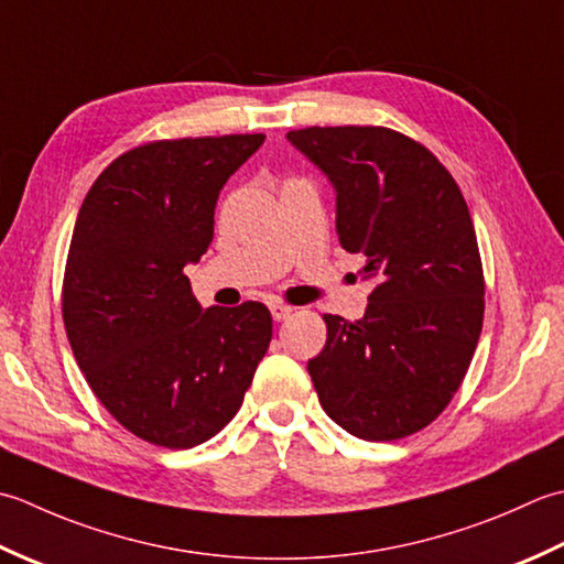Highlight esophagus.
Here are the masks:
<instances>
[{"label": "esophagus", "mask_w": 564, "mask_h": 564, "mask_svg": "<svg viewBox=\"0 0 564 564\" xmlns=\"http://www.w3.org/2000/svg\"><path fill=\"white\" fill-rule=\"evenodd\" d=\"M292 312H294V308L286 306V304H280V302L270 304V314H272L274 321H286V318L292 316Z\"/></svg>", "instance_id": "1"}]
</instances>
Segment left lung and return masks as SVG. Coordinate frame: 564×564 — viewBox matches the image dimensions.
Segmentation results:
<instances>
[{
  "mask_svg": "<svg viewBox=\"0 0 564 564\" xmlns=\"http://www.w3.org/2000/svg\"><path fill=\"white\" fill-rule=\"evenodd\" d=\"M336 192L340 246L372 280L358 321L326 314L306 370L321 406L362 441L426 429L463 384L485 318V278L463 192L429 148L382 126L286 133Z\"/></svg>",
  "mask_w": 564,
  "mask_h": 564,
  "instance_id": "1",
  "label": "left lung"
}]
</instances>
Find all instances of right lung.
<instances>
[{"label": "right lung", "mask_w": 564, "mask_h": 564, "mask_svg": "<svg viewBox=\"0 0 564 564\" xmlns=\"http://www.w3.org/2000/svg\"><path fill=\"white\" fill-rule=\"evenodd\" d=\"M262 133L158 141L119 155L79 206L63 321L91 392L138 438L185 451L214 438L265 358V304H202L182 272L214 240L228 177Z\"/></svg>", "instance_id": "1"}]
</instances>
